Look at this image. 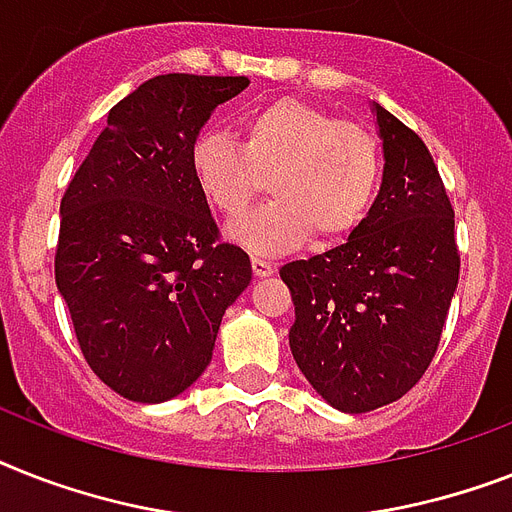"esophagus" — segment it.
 <instances>
[{
  "mask_svg": "<svg viewBox=\"0 0 512 512\" xmlns=\"http://www.w3.org/2000/svg\"><path fill=\"white\" fill-rule=\"evenodd\" d=\"M252 273H255L257 278H265L270 276V273H276V265L263 260V257H252Z\"/></svg>",
  "mask_w": 512,
  "mask_h": 512,
  "instance_id": "1",
  "label": "esophagus"
}]
</instances>
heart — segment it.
Returning <instances> with one entry per match:
<instances>
[{"label": "heart", "mask_w": 512, "mask_h": 512, "mask_svg": "<svg viewBox=\"0 0 512 512\" xmlns=\"http://www.w3.org/2000/svg\"><path fill=\"white\" fill-rule=\"evenodd\" d=\"M199 194L226 218H239L270 186L268 207L228 228V239L257 255L347 239L368 215L381 176L378 144L363 126L305 99L257 107L239 126V147L202 136L191 147Z\"/></svg>", "instance_id": "1"}]
</instances>
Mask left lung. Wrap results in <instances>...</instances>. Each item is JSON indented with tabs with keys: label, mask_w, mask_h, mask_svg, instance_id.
I'll return each mask as SVG.
<instances>
[{
	"label": "left lung",
	"mask_w": 512,
	"mask_h": 512,
	"mask_svg": "<svg viewBox=\"0 0 512 512\" xmlns=\"http://www.w3.org/2000/svg\"><path fill=\"white\" fill-rule=\"evenodd\" d=\"M384 178L339 247L281 268L294 302L289 347L315 392L368 413L413 389L434 357L458 289L455 210L421 136L373 105Z\"/></svg>",
	"instance_id": "1"
}]
</instances>
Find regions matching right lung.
Here are the masks:
<instances>
[{"label": "right lung", "instance_id": "1", "mask_svg": "<svg viewBox=\"0 0 512 512\" xmlns=\"http://www.w3.org/2000/svg\"><path fill=\"white\" fill-rule=\"evenodd\" d=\"M244 76L168 73L107 115L60 202L57 289L86 363L112 392L168 402L213 360L220 321L252 281L218 242L191 176V147Z\"/></svg>", "mask_w": 512, "mask_h": 512}]
</instances>
